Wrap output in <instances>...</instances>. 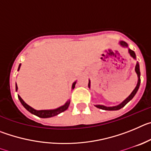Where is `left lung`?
<instances>
[{
    "label": "left lung",
    "mask_w": 151,
    "mask_h": 151,
    "mask_svg": "<svg viewBox=\"0 0 151 151\" xmlns=\"http://www.w3.org/2000/svg\"><path fill=\"white\" fill-rule=\"evenodd\" d=\"M119 45H120L121 46L124 47H128L127 43H126V42H125V41H119ZM129 54L131 55V57H132L134 59H136L135 54H134V52L132 50L129 49ZM135 72H136V73H137V75H138V84H137V85H136L135 88L133 90V91L131 93L130 95H129V97H128L125 100V101H122L120 104L117 105V106H104V105H95L96 107L99 108V109H101V110H120L121 108H122L123 106H125V104H127L128 103H129L131 100L132 99L133 97H134V96L135 95V94L137 93V91H138V88H139L140 83H141V78H140L141 73H140L139 63H138V62H137V63H136V66H135ZM90 85H91V82H90V80H89V82H88V87L89 88H90Z\"/></svg>",
    "instance_id": "1"
}]
</instances>
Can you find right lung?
<instances>
[{"label":"right lung","mask_w":151,"mask_h":151,"mask_svg":"<svg viewBox=\"0 0 151 151\" xmlns=\"http://www.w3.org/2000/svg\"><path fill=\"white\" fill-rule=\"evenodd\" d=\"M21 64H19V66L18 68V71L19 70V68H20ZM76 82H75L73 84V86H72V89H73L75 88V85H76ZM18 88H17V85L16 84V91H17ZM18 98L19 100V101L21 102V104H22V106L26 108V110H28L29 112H30L31 113H32L34 115L40 117V118H50V117H53V116H55L58 115L60 114V113L62 112L65 111L68 109L69 106V104H70V100H68L67 102L63 106H60V107L57 108V109H54V110H36L35 109H33L32 107H31L30 106L26 104V103L24 102L23 100L21 98V97L19 95H18Z\"/></svg>","instance_id":"add662e5"}]
</instances>
